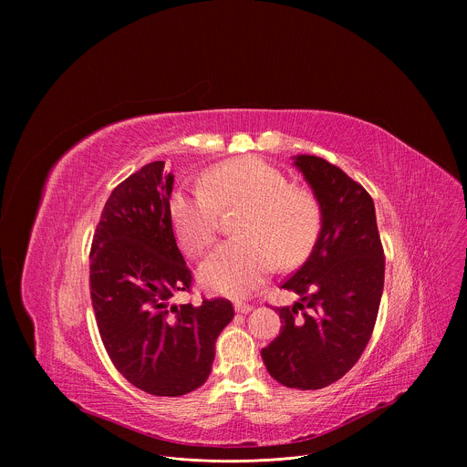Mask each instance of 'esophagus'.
Wrapping results in <instances>:
<instances>
[{"mask_svg":"<svg viewBox=\"0 0 467 467\" xmlns=\"http://www.w3.org/2000/svg\"><path fill=\"white\" fill-rule=\"evenodd\" d=\"M234 310H236L238 314H247V312H251V310H253V306H251L249 303H242V301H238V303H234Z\"/></svg>","mask_w":467,"mask_h":467,"instance_id":"esophagus-1","label":"esophagus"}]
</instances>
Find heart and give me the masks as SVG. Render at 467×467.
Masks as SVG:
<instances>
[{
    "label": "heart",
    "mask_w": 467,
    "mask_h": 467,
    "mask_svg": "<svg viewBox=\"0 0 467 467\" xmlns=\"http://www.w3.org/2000/svg\"><path fill=\"white\" fill-rule=\"evenodd\" d=\"M170 213L181 244L199 256L218 238L222 213H240L234 234L202 265L203 283L223 296H249L274 270L308 256L323 227L317 193L292 184L277 166L258 157H240L216 164L202 177V186L177 190Z\"/></svg>",
    "instance_id": "1"
}]
</instances>
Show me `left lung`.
Instances as JSON below:
<instances>
[{
	"instance_id": "left-lung-1",
	"label": "left lung",
	"mask_w": 467,
	"mask_h": 467,
	"mask_svg": "<svg viewBox=\"0 0 467 467\" xmlns=\"http://www.w3.org/2000/svg\"><path fill=\"white\" fill-rule=\"evenodd\" d=\"M296 166L319 197L323 227L306 262L281 285L299 301L277 308L283 327L262 358L277 382L319 389L358 362L373 335L384 249L373 199L360 182L314 155H299Z\"/></svg>"
}]
</instances>
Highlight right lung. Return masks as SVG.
Instances as JSON below:
<instances>
[{
	"label": "right lung",
	"instance_id": "obj_1",
	"mask_svg": "<svg viewBox=\"0 0 467 467\" xmlns=\"http://www.w3.org/2000/svg\"><path fill=\"white\" fill-rule=\"evenodd\" d=\"M171 186L162 161L121 181L90 249V297L105 351L132 386L161 397L184 395L209 379L216 338L234 317L223 297L171 303L193 283L171 227Z\"/></svg>",
	"mask_w": 467,
	"mask_h": 467
}]
</instances>
